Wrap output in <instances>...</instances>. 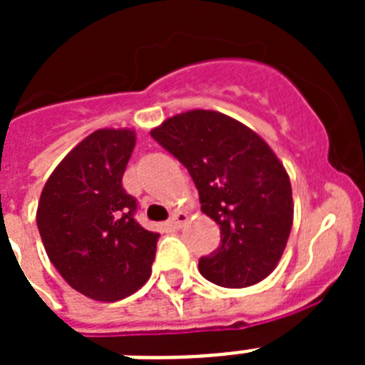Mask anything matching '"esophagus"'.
Masks as SVG:
<instances>
[{
  "label": "esophagus",
  "mask_w": 365,
  "mask_h": 365,
  "mask_svg": "<svg viewBox=\"0 0 365 365\" xmlns=\"http://www.w3.org/2000/svg\"><path fill=\"white\" fill-rule=\"evenodd\" d=\"M187 220H189V216L185 214V212L178 210V212H174V214H172L170 222H168V223H170L174 229H180L182 225H185V223H187Z\"/></svg>",
  "instance_id": "obj_1"
}]
</instances>
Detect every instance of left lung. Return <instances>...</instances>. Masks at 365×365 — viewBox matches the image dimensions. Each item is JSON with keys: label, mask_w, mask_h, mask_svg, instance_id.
<instances>
[{"label": "left lung", "mask_w": 365, "mask_h": 365, "mask_svg": "<svg viewBox=\"0 0 365 365\" xmlns=\"http://www.w3.org/2000/svg\"><path fill=\"white\" fill-rule=\"evenodd\" d=\"M151 136L187 168L200 210L222 231L220 248L200 257V274L223 288H246L269 277L294 223L289 176L269 143L212 110L168 117Z\"/></svg>", "instance_id": "obj_1"}]
</instances>
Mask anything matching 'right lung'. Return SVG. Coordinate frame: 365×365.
I'll list each match as a JSON object with an SVG mask.
<instances>
[{
	"instance_id": "1",
	"label": "right lung",
	"mask_w": 365,
	"mask_h": 365,
	"mask_svg": "<svg viewBox=\"0 0 365 365\" xmlns=\"http://www.w3.org/2000/svg\"><path fill=\"white\" fill-rule=\"evenodd\" d=\"M134 145L132 128L94 130L60 160L37 205L48 259L94 301L125 299L151 277L159 233L134 220L136 199L123 189Z\"/></svg>"
}]
</instances>
